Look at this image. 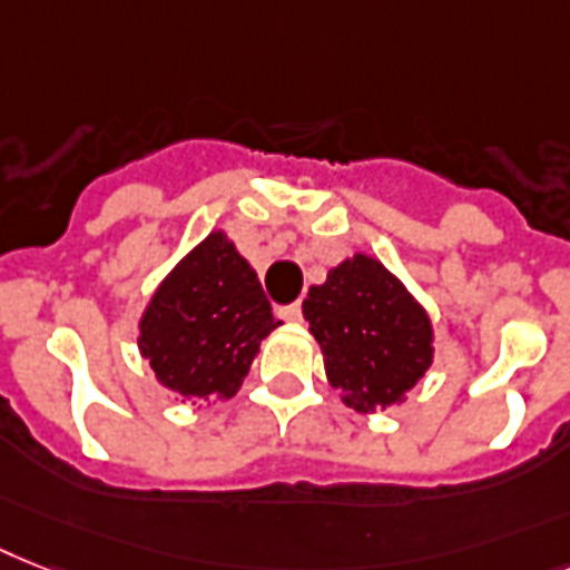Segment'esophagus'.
<instances>
[{
	"label": "esophagus",
	"instance_id": "1",
	"mask_svg": "<svg viewBox=\"0 0 570 570\" xmlns=\"http://www.w3.org/2000/svg\"><path fill=\"white\" fill-rule=\"evenodd\" d=\"M277 316L286 318V322H301V304H286V307H277Z\"/></svg>",
	"mask_w": 570,
	"mask_h": 570
}]
</instances>
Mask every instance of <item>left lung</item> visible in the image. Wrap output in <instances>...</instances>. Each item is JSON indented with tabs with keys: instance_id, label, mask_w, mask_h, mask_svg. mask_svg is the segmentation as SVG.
<instances>
[{
	"instance_id": "left-lung-1",
	"label": "left lung",
	"mask_w": 570,
	"mask_h": 570,
	"mask_svg": "<svg viewBox=\"0 0 570 570\" xmlns=\"http://www.w3.org/2000/svg\"><path fill=\"white\" fill-rule=\"evenodd\" d=\"M327 383L345 406L401 404L433 363V322L404 281L372 254H351L301 304Z\"/></svg>"
}]
</instances>
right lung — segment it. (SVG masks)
<instances>
[{
  "label": "right lung",
  "instance_id": "obj_1",
  "mask_svg": "<svg viewBox=\"0 0 570 570\" xmlns=\"http://www.w3.org/2000/svg\"><path fill=\"white\" fill-rule=\"evenodd\" d=\"M281 318L225 230L207 234L157 284L137 322V348L155 381L193 404L239 392L261 342Z\"/></svg>",
  "mask_w": 570,
  "mask_h": 570
}]
</instances>
